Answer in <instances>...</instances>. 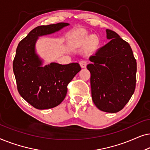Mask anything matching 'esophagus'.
I'll return each mask as SVG.
<instances>
[{
    "mask_svg": "<svg viewBox=\"0 0 150 150\" xmlns=\"http://www.w3.org/2000/svg\"><path fill=\"white\" fill-rule=\"evenodd\" d=\"M79 63H80V65H81L82 68H85L86 66H87V63L86 61H81L79 62Z\"/></svg>",
    "mask_w": 150,
    "mask_h": 150,
    "instance_id": "obj_1",
    "label": "esophagus"
}]
</instances>
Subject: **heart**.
<instances>
[{
  "label": "heart",
  "mask_w": 150,
  "mask_h": 150,
  "mask_svg": "<svg viewBox=\"0 0 150 150\" xmlns=\"http://www.w3.org/2000/svg\"><path fill=\"white\" fill-rule=\"evenodd\" d=\"M69 39L71 44L74 46H79L90 42H97L98 41V38L96 35H89L83 29H78L71 33Z\"/></svg>",
  "instance_id": "b5f03b06"
}]
</instances>
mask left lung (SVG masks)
I'll list each match as a JSON object with an SVG mask.
<instances>
[{"label": "left lung", "mask_w": 150, "mask_h": 150, "mask_svg": "<svg viewBox=\"0 0 150 150\" xmlns=\"http://www.w3.org/2000/svg\"><path fill=\"white\" fill-rule=\"evenodd\" d=\"M109 42L89 57L91 97L100 110L120 111L128 103L136 87L137 61L130 44L117 33L106 29Z\"/></svg>", "instance_id": "8db88e82"}]
</instances>
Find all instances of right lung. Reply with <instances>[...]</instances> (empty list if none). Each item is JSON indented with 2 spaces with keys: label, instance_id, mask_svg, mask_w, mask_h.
<instances>
[{
  "label": "right lung",
  "instance_id": "right-lung-1",
  "mask_svg": "<svg viewBox=\"0 0 150 150\" xmlns=\"http://www.w3.org/2000/svg\"><path fill=\"white\" fill-rule=\"evenodd\" d=\"M68 25L60 22L38 26L20 41L16 49L13 70L18 91L37 109H48L60 104L66 96L67 85L81 69L78 63H51L43 67V61L35 52L39 37L54 33Z\"/></svg>",
  "mask_w": 150,
  "mask_h": 150
}]
</instances>
